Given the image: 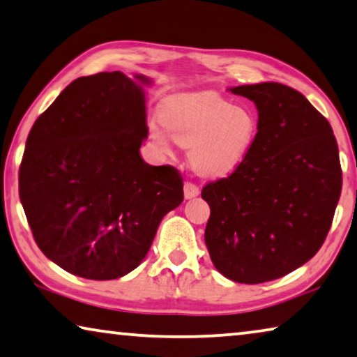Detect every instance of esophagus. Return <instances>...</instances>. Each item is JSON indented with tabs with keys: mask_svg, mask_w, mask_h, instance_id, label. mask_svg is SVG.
<instances>
[{
	"mask_svg": "<svg viewBox=\"0 0 357 357\" xmlns=\"http://www.w3.org/2000/svg\"><path fill=\"white\" fill-rule=\"evenodd\" d=\"M200 194V189H199V185L197 184H194V183H184V197L185 199H194V197H197Z\"/></svg>",
	"mask_w": 357,
	"mask_h": 357,
	"instance_id": "34e87169",
	"label": "esophagus"
}]
</instances>
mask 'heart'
<instances>
[{
  "mask_svg": "<svg viewBox=\"0 0 357 357\" xmlns=\"http://www.w3.org/2000/svg\"><path fill=\"white\" fill-rule=\"evenodd\" d=\"M162 122L151 123L149 137L158 149L172 151V141L189 148V162L202 176L222 178L235 172L257 135L251 109L234 106L216 93H183L162 107Z\"/></svg>",
  "mask_w": 357,
  "mask_h": 357,
  "instance_id": "b5f03b06",
  "label": "heart"
}]
</instances>
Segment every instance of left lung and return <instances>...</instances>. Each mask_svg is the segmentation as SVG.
I'll list each match as a JSON object with an SVG mask.
<instances>
[{
    "mask_svg": "<svg viewBox=\"0 0 357 357\" xmlns=\"http://www.w3.org/2000/svg\"><path fill=\"white\" fill-rule=\"evenodd\" d=\"M230 90L254 101L259 128L240 167L202 190L205 243L219 273L259 284L319 251L342 194L340 157L331 123L301 92L278 82Z\"/></svg>",
    "mask_w": 357,
    "mask_h": 357,
    "instance_id": "8db88e82",
    "label": "left lung"
}]
</instances>
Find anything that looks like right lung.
Returning <instances> with one entry per match:
<instances>
[{
  "label": "right lung",
  "mask_w": 357,
  "mask_h": 357,
  "mask_svg": "<svg viewBox=\"0 0 357 357\" xmlns=\"http://www.w3.org/2000/svg\"><path fill=\"white\" fill-rule=\"evenodd\" d=\"M141 84L151 81L121 71L79 77L26 138L19 195L33 238L81 278L116 280L137 268L163 216L184 200L178 169L139 155L148 137Z\"/></svg>",
  "instance_id": "1"
}]
</instances>
